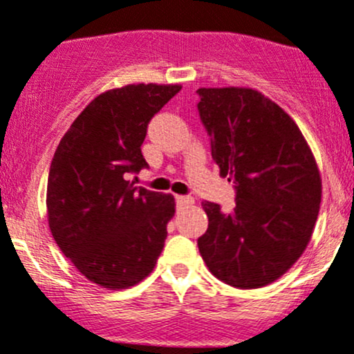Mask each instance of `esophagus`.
I'll return each mask as SVG.
<instances>
[{"mask_svg":"<svg viewBox=\"0 0 354 354\" xmlns=\"http://www.w3.org/2000/svg\"><path fill=\"white\" fill-rule=\"evenodd\" d=\"M177 205L178 206H192L194 205V199L191 196H177Z\"/></svg>","mask_w":354,"mask_h":354,"instance_id":"1","label":"esophagus"}]
</instances>
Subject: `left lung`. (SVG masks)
<instances>
[{"mask_svg":"<svg viewBox=\"0 0 354 354\" xmlns=\"http://www.w3.org/2000/svg\"><path fill=\"white\" fill-rule=\"evenodd\" d=\"M199 117L236 206L203 203L199 253L218 281L258 289L281 279L306 250L322 201L317 160L296 122L250 87H199Z\"/></svg>","mask_w":354,"mask_h":354,"instance_id":"1","label":"left lung"}]
</instances>
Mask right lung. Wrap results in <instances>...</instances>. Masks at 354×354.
Here are the masks:
<instances>
[{
    "label": "right lung",
    "mask_w": 354,
    "mask_h": 354,
    "mask_svg": "<svg viewBox=\"0 0 354 354\" xmlns=\"http://www.w3.org/2000/svg\"><path fill=\"white\" fill-rule=\"evenodd\" d=\"M178 84H129L101 93L59 141L48 176L50 230L62 253L94 284L129 289L162 254L172 194L134 187L125 176L148 167V124Z\"/></svg>",
    "instance_id": "1"
}]
</instances>
